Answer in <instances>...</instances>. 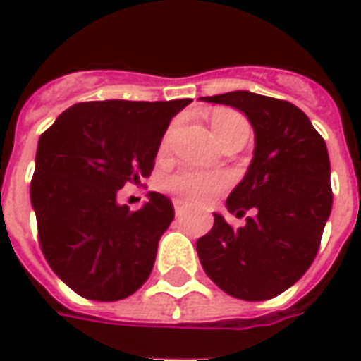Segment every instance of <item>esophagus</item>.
I'll return each mask as SVG.
<instances>
[{
  "label": "esophagus",
  "mask_w": 361,
  "mask_h": 361,
  "mask_svg": "<svg viewBox=\"0 0 361 361\" xmlns=\"http://www.w3.org/2000/svg\"><path fill=\"white\" fill-rule=\"evenodd\" d=\"M173 209H176V216H183L185 212H188V204L185 203H181V201H173Z\"/></svg>",
  "instance_id": "1"
}]
</instances>
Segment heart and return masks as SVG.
I'll use <instances>...</instances> for the list:
<instances>
[{
    "mask_svg": "<svg viewBox=\"0 0 361 361\" xmlns=\"http://www.w3.org/2000/svg\"><path fill=\"white\" fill-rule=\"evenodd\" d=\"M211 127L216 139L222 141L228 135L235 133L240 129H247L250 126L243 116L235 114V111H216L211 119ZM226 178L220 173H204V172H193V170H183V172L172 173L164 180V189L170 191L180 199L185 201H207L212 195L220 193L226 188Z\"/></svg>",
    "mask_w": 361,
    "mask_h": 361,
    "instance_id": "b5f03b06",
    "label": "heart"
}]
</instances>
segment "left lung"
Masks as SVG:
<instances>
[{
    "label": "left lung",
    "instance_id": "1",
    "mask_svg": "<svg viewBox=\"0 0 361 361\" xmlns=\"http://www.w3.org/2000/svg\"><path fill=\"white\" fill-rule=\"evenodd\" d=\"M247 116L255 149L226 209L245 219L232 228L214 212L211 232L197 240L209 279L226 294L263 302L302 279L317 255L331 209V162L323 137L298 106L250 90L204 96Z\"/></svg>",
    "mask_w": 361,
    "mask_h": 361
}]
</instances>
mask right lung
<instances>
[{"mask_svg": "<svg viewBox=\"0 0 361 361\" xmlns=\"http://www.w3.org/2000/svg\"><path fill=\"white\" fill-rule=\"evenodd\" d=\"M189 102L75 104L38 139L30 203L40 247L82 298L123 300L149 279L173 220L172 201L150 191L139 211H129L118 191L149 178L166 129Z\"/></svg>", "mask_w": 361, "mask_h": 361, "instance_id": "right-lung-1", "label": "right lung"}]
</instances>
